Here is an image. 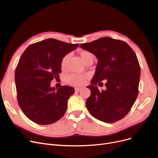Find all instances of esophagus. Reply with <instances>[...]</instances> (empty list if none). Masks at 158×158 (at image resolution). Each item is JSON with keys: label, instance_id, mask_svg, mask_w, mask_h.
<instances>
[{"label": "esophagus", "instance_id": "esophagus-1", "mask_svg": "<svg viewBox=\"0 0 158 158\" xmlns=\"http://www.w3.org/2000/svg\"><path fill=\"white\" fill-rule=\"evenodd\" d=\"M74 90H75V91H77V92H78V91H80V90H81V88L80 87H76L74 89Z\"/></svg>", "mask_w": 158, "mask_h": 158}]
</instances>
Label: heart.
I'll use <instances>...</instances> for the list:
<instances>
[{
    "mask_svg": "<svg viewBox=\"0 0 158 158\" xmlns=\"http://www.w3.org/2000/svg\"><path fill=\"white\" fill-rule=\"evenodd\" d=\"M80 56L82 59L83 62L86 64L89 61L94 60V56L91 52L88 51H81L80 52ZM70 56L69 54H67L62 58V60L60 62V66L62 69H64L67 61H68L69 58ZM87 75L84 74H71L69 75H67L65 77V82L67 84H69L71 85H81L84 84V82L87 78Z\"/></svg>",
    "mask_w": 158,
    "mask_h": 158,
    "instance_id": "1",
    "label": "heart"
}]
</instances>
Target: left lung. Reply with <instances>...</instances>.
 <instances>
[{"mask_svg":"<svg viewBox=\"0 0 158 158\" xmlns=\"http://www.w3.org/2000/svg\"><path fill=\"white\" fill-rule=\"evenodd\" d=\"M80 47L98 59L86 107L93 117L106 123L123 118L131 109L138 94L140 66L133 49L125 42L102 37ZM106 79L105 91H100L101 81Z\"/></svg>","mask_w":158,"mask_h":158,"instance_id":"obj_1","label":"left lung"}]
</instances>
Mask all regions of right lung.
<instances>
[{"instance_id": "add662e5", "label": "right lung", "mask_w": 158, "mask_h": 158, "mask_svg": "<svg viewBox=\"0 0 158 158\" xmlns=\"http://www.w3.org/2000/svg\"><path fill=\"white\" fill-rule=\"evenodd\" d=\"M78 46V44L48 39L31 44L22 53L15 73L17 101L32 122L49 125L64 115L74 89L65 85L56 90L51 87V81L59 78L64 56Z\"/></svg>"}]
</instances>
